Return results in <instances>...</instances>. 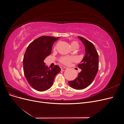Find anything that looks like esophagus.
<instances>
[{
  "instance_id": "esophagus-1",
  "label": "esophagus",
  "mask_w": 124,
  "mask_h": 124,
  "mask_svg": "<svg viewBox=\"0 0 124 124\" xmlns=\"http://www.w3.org/2000/svg\"><path fill=\"white\" fill-rule=\"evenodd\" d=\"M67 68L66 67H62V68H61V70L62 71H65V70H67Z\"/></svg>"
}]
</instances>
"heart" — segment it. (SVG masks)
<instances>
[{
	"mask_svg": "<svg viewBox=\"0 0 124 124\" xmlns=\"http://www.w3.org/2000/svg\"><path fill=\"white\" fill-rule=\"evenodd\" d=\"M70 46L71 48H78V44L76 41H72L70 43ZM60 62L62 63H63L65 65H68L70 62H72L73 61V58L71 57H62L60 58Z\"/></svg>",
	"mask_w": 124,
	"mask_h": 124,
	"instance_id": "b5f03b06",
	"label": "heart"
}]
</instances>
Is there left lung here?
Segmentation results:
<instances>
[{
  "label": "left lung",
  "instance_id": "8db88e82",
  "mask_svg": "<svg viewBox=\"0 0 124 124\" xmlns=\"http://www.w3.org/2000/svg\"><path fill=\"white\" fill-rule=\"evenodd\" d=\"M85 47V55L78 67L82 70L78 77L73 81H69L71 87L83 89L90 85L96 76L99 68V55L93 44L82 37H78Z\"/></svg>",
  "mask_w": 124,
  "mask_h": 124
}]
</instances>
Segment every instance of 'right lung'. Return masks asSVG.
Masks as SVG:
<instances>
[{
  "mask_svg": "<svg viewBox=\"0 0 124 124\" xmlns=\"http://www.w3.org/2000/svg\"><path fill=\"white\" fill-rule=\"evenodd\" d=\"M59 37L41 36L27 47L23 58V70L28 83L37 91L43 92L53 84L56 75L61 71L57 65L51 69L44 61L52 52V46Z\"/></svg>",
  "mask_w": 124,
  "mask_h": 124,
  "instance_id": "add662e5",
  "label": "right lung"
}]
</instances>
